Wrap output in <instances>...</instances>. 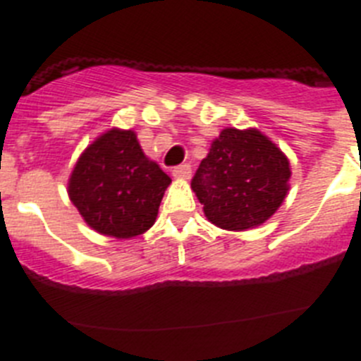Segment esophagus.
Listing matches in <instances>:
<instances>
[{
	"label": "esophagus",
	"instance_id": "obj_1",
	"mask_svg": "<svg viewBox=\"0 0 361 361\" xmlns=\"http://www.w3.org/2000/svg\"><path fill=\"white\" fill-rule=\"evenodd\" d=\"M191 175V166L190 164H178L173 168V177L175 178H190Z\"/></svg>",
	"mask_w": 361,
	"mask_h": 361
}]
</instances>
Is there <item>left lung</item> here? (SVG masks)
I'll use <instances>...</instances> for the list:
<instances>
[{
	"label": "left lung",
	"instance_id": "left-lung-1",
	"mask_svg": "<svg viewBox=\"0 0 361 361\" xmlns=\"http://www.w3.org/2000/svg\"><path fill=\"white\" fill-rule=\"evenodd\" d=\"M288 157L257 128H224L202 159L191 190L212 224L244 231L264 224L289 191Z\"/></svg>",
	"mask_w": 361,
	"mask_h": 361
}]
</instances>
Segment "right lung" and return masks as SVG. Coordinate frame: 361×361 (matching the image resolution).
I'll return each mask as SVG.
<instances>
[{
    "label": "right lung",
    "instance_id": "1",
    "mask_svg": "<svg viewBox=\"0 0 361 361\" xmlns=\"http://www.w3.org/2000/svg\"><path fill=\"white\" fill-rule=\"evenodd\" d=\"M171 178L149 161L133 130L111 128L78 159L68 197L101 235L132 238L148 231Z\"/></svg>",
    "mask_w": 361,
    "mask_h": 361
}]
</instances>
